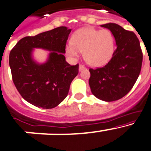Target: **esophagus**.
<instances>
[{
  "instance_id": "obj_1",
  "label": "esophagus",
  "mask_w": 151,
  "mask_h": 151,
  "mask_svg": "<svg viewBox=\"0 0 151 151\" xmlns=\"http://www.w3.org/2000/svg\"><path fill=\"white\" fill-rule=\"evenodd\" d=\"M85 68H86L85 66L82 65H80V66H79V70H80V71H81V70H83V69H85Z\"/></svg>"
}]
</instances>
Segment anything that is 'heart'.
Here are the masks:
<instances>
[{"instance_id": "1", "label": "heart", "mask_w": 151, "mask_h": 151, "mask_svg": "<svg viewBox=\"0 0 151 151\" xmlns=\"http://www.w3.org/2000/svg\"><path fill=\"white\" fill-rule=\"evenodd\" d=\"M83 52V59L89 65L101 67L108 63L115 52V40L109 30L83 28L77 30L71 37V43H68L65 52L70 57Z\"/></svg>"}]
</instances>
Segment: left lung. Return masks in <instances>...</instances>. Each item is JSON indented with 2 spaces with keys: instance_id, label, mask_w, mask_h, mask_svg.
<instances>
[{
  "instance_id": "left-lung-1",
  "label": "left lung",
  "mask_w": 151,
  "mask_h": 151,
  "mask_svg": "<svg viewBox=\"0 0 151 151\" xmlns=\"http://www.w3.org/2000/svg\"><path fill=\"white\" fill-rule=\"evenodd\" d=\"M114 37L116 49L105 66L89 69L91 92L104 101H114L126 96L133 87L142 68V55L140 43L132 32L115 23L101 25Z\"/></svg>"
}]
</instances>
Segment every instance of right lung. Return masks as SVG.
<instances>
[{
    "label": "right lung",
    "instance_id": "right-lung-1",
    "mask_svg": "<svg viewBox=\"0 0 151 151\" xmlns=\"http://www.w3.org/2000/svg\"><path fill=\"white\" fill-rule=\"evenodd\" d=\"M71 29L65 26L22 38L9 53L12 77L22 97L37 108L50 109L59 105L68 94L70 83L78 74L79 65L65 60L66 42ZM35 48L50 52L47 61L37 63Z\"/></svg>",
    "mask_w": 151,
    "mask_h": 151
}]
</instances>
